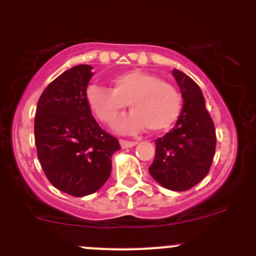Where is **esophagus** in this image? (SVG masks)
I'll return each instance as SVG.
<instances>
[{
	"mask_svg": "<svg viewBox=\"0 0 256 256\" xmlns=\"http://www.w3.org/2000/svg\"><path fill=\"white\" fill-rule=\"evenodd\" d=\"M138 142L135 141H128V140H120V144L122 148H130V147H134Z\"/></svg>",
	"mask_w": 256,
	"mask_h": 256,
	"instance_id": "esophagus-1",
	"label": "esophagus"
}]
</instances>
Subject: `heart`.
Returning a JSON list of instances; mask_svg holds the SVG:
<instances>
[{
  "label": "heart",
  "instance_id": "1",
  "mask_svg": "<svg viewBox=\"0 0 256 256\" xmlns=\"http://www.w3.org/2000/svg\"><path fill=\"white\" fill-rule=\"evenodd\" d=\"M112 89L90 85L86 100L92 112L102 122L112 125L126 106L132 112L118 124L122 132H138L146 128L162 132L174 125L180 112V98L176 88L148 72L131 69L112 79Z\"/></svg>",
  "mask_w": 256,
  "mask_h": 256
}]
</instances>
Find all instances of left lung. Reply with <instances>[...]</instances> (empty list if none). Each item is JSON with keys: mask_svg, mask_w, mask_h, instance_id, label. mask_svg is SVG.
<instances>
[{"mask_svg": "<svg viewBox=\"0 0 256 256\" xmlns=\"http://www.w3.org/2000/svg\"><path fill=\"white\" fill-rule=\"evenodd\" d=\"M180 89L183 108L170 132L158 138L148 171L171 190H187L208 174L216 152V128L206 109L202 90L180 70L172 72Z\"/></svg>", "mask_w": 256, "mask_h": 256, "instance_id": "left-lung-1", "label": "left lung"}]
</instances>
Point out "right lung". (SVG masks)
Returning <instances> with one entry per match:
<instances>
[{
    "label": "right lung",
    "mask_w": 256,
    "mask_h": 256,
    "mask_svg": "<svg viewBox=\"0 0 256 256\" xmlns=\"http://www.w3.org/2000/svg\"><path fill=\"white\" fill-rule=\"evenodd\" d=\"M92 66L64 72L44 89L37 104L34 140L48 180L74 197L92 194L112 174V157L121 148L92 115L86 88Z\"/></svg>",
    "instance_id": "1"
}]
</instances>
